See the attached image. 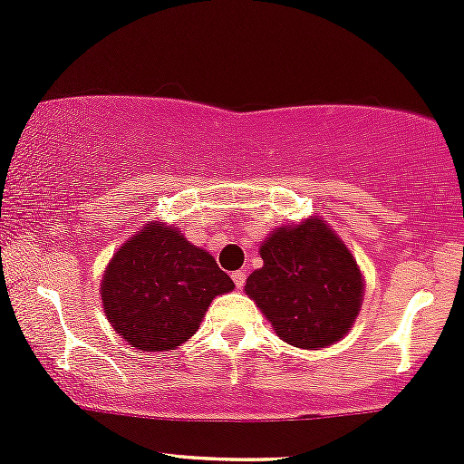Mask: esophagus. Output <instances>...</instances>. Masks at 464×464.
<instances>
[{"label":"esophagus","instance_id":"obj_1","mask_svg":"<svg viewBox=\"0 0 464 464\" xmlns=\"http://www.w3.org/2000/svg\"><path fill=\"white\" fill-rule=\"evenodd\" d=\"M233 277V284H236L237 288H244V284H246V273H242V271H236L231 275Z\"/></svg>","mask_w":464,"mask_h":464}]
</instances>
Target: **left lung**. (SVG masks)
<instances>
[{
	"label": "left lung",
	"instance_id": "obj_1",
	"mask_svg": "<svg viewBox=\"0 0 464 464\" xmlns=\"http://www.w3.org/2000/svg\"><path fill=\"white\" fill-rule=\"evenodd\" d=\"M264 266L248 275V297L286 343L317 350L343 337L363 297L359 266L343 242L313 218L271 233Z\"/></svg>",
	"mask_w": 464,
	"mask_h": 464
}]
</instances>
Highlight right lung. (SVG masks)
Instances as JSON below:
<instances>
[{"mask_svg":"<svg viewBox=\"0 0 464 464\" xmlns=\"http://www.w3.org/2000/svg\"><path fill=\"white\" fill-rule=\"evenodd\" d=\"M233 282L174 227L150 224L111 257L101 297L116 333L131 348L171 350L198 330L216 295Z\"/></svg>","mask_w":464,"mask_h":464,"instance_id":"right-lung-1","label":"right lung"}]
</instances>
